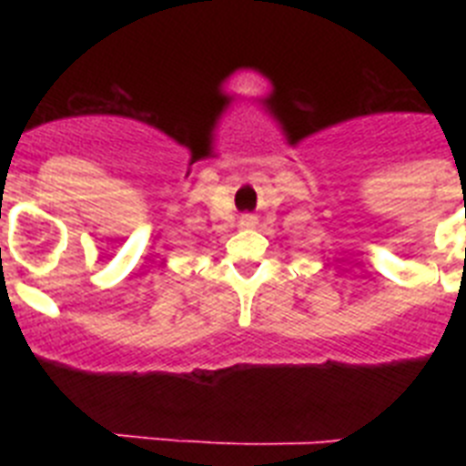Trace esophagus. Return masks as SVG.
Masks as SVG:
<instances>
[{
	"label": "esophagus",
	"instance_id": "34e87169",
	"mask_svg": "<svg viewBox=\"0 0 466 466\" xmlns=\"http://www.w3.org/2000/svg\"><path fill=\"white\" fill-rule=\"evenodd\" d=\"M257 224V219H254L252 214H242V219H240V226H254Z\"/></svg>",
	"mask_w": 466,
	"mask_h": 466
}]
</instances>
